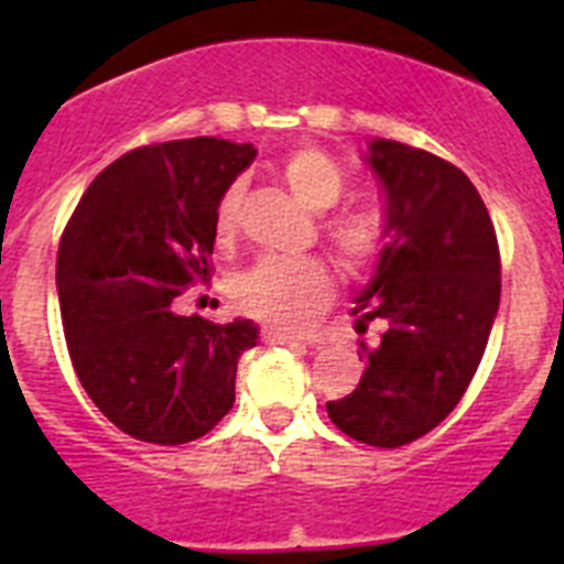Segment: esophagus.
I'll return each mask as SVG.
<instances>
[{
  "label": "esophagus",
  "mask_w": 564,
  "mask_h": 564,
  "mask_svg": "<svg viewBox=\"0 0 564 564\" xmlns=\"http://www.w3.org/2000/svg\"><path fill=\"white\" fill-rule=\"evenodd\" d=\"M262 341L265 344H302V341H307V338L299 336V333L282 330V327H262Z\"/></svg>",
  "instance_id": "esophagus-1"
}]
</instances>
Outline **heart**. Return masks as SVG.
<instances>
[{"label": "heart", "mask_w": 564, "mask_h": 564, "mask_svg": "<svg viewBox=\"0 0 564 564\" xmlns=\"http://www.w3.org/2000/svg\"><path fill=\"white\" fill-rule=\"evenodd\" d=\"M288 186L313 212H327L344 194V174L322 149H296L282 166ZM242 206V183H231L220 194L214 228L223 239L231 237ZM327 239L344 271L358 273L376 262L381 251L383 226L372 212H344L325 223ZM333 293L330 271L316 257H262L234 282L237 305L248 316L273 327H299L327 305Z\"/></svg>", "instance_id": "obj_1"}]
</instances>
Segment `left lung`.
Segmentation results:
<instances>
[{
	"label": "left lung",
	"instance_id": "left-lung-1",
	"mask_svg": "<svg viewBox=\"0 0 564 564\" xmlns=\"http://www.w3.org/2000/svg\"><path fill=\"white\" fill-rule=\"evenodd\" d=\"M364 161L383 188L376 273L358 291L356 330L381 341L350 395L327 401L344 435L395 449L435 430L471 383L500 307V251L475 183L443 158L376 138Z\"/></svg>",
	"mask_w": 564,
	"mask_h": 564
}]
</instances>
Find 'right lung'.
Listing matches in <instances>:
<instances>
[{
  "label": "right lung",
  "mask_w": 564,
  "mask_h": 564,
  "mask_svg": "<svg viewBox=\"0 0 564 564\" xmlns=\"http://www.w3.org/2000/svg\"><path fill=\"white\" fill-rule=\"evenodd\" d=\"M257 158L253 143L186 138L123 154L98 174L58 246L56 285L76 376L127 435L177 446L234 406L251 318L228 325L174 313L212 276L220 194Z\"/></svg>",
  "instance_id": "1"
}]
</instances>
